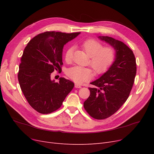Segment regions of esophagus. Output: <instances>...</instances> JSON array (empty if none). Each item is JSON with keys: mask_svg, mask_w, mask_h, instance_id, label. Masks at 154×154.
<instances>
[{"mask_svg": "<svg viewBox=\"0 0 154 154\" xmlns=\"http://www.w3.org/2000/svg\"><path fill=\"white\" fill-rule=\"evenodd\" d=\"M74 87H75V88H82V86L78 84V83H75V85H74Z\"/></svg>", "mask_w": 154, "mask_h": 154, "instance_id": "esophagus-1", "label": "esophagus"}]
</instances>
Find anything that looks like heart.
I'll list each match as a JSON object with an SVG mask.
<instances>
[{
  "label": "heart",
  "instance_id": "1",
  "mask_svg": "<svg viewBox=\"0 0 154 154\" xmlns=\"http://www.w3.org/2000/svg\"><path fill=\"white\" fill-rule=\"evenodd\" d=\"M82 48L90 57V66L96 73L100 74L105 71L114 61V49L110 46L102 48V44L94 39L85 40L82 44ZM72 53L73 48H69L66 50L65 53L66 62L71 61ZM67 74L71 80L78 83L85 82L92 77V72L89 69L80 66L70 68L67 70Z\"/></svg>",
  "mask_w": 154,
  "mask_h": 154
}]
</instances>
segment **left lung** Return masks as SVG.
Masks as SVG:
<instances>
[{"label": "left lung", "instance_id": "1", "mask_svg": "<svg viewBox=\"0 0 154 154\" xmlns=\"http://www.w3.org/2000/svg\"><path fill=\"white\" fill-rule=\"evenodd\" d=\"M115 51L114 61L107 71L91 84V94L83 106L91 117L103 119L118 110L129 96L136 74L133 51L123 42L107 36L97 37Z\"/></svg>", "mask_w": 154, "mask_h": 154}]
</instances>
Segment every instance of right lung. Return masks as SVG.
<instances>
[{
  "instance_id": "right-lung-1",
  "label": "right lung",
  "mask_w": 154,
  "mask_h": 154,
  "mask_svg": "<svg viewBox=\"0 0 154 154\" xmlns=\"http://www.w3.org/2000/svg\"><path fill=\"white\" fill-rule=\"evenodd\" d=\"M80 32L47 31L32 38L23 52L18 79L29 104L41 114L58 109L74 87V83L60 78L51 79L54 71H61L63 46Z\"/></svg>"
}]
</instances>
